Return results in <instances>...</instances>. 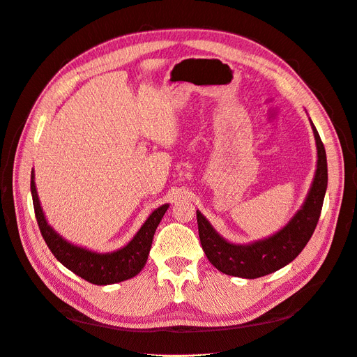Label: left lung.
I'll use <instances>...</instances> for the list:
<instances>
[{
	"mask_svg": "<svg viewBox=\"0 0 357 357\" xmlns=\"http://www.w3.org/2000/svg\"><path fill=\"white\" fill-rule=\"evenodd\" d=\"M310 125L312 134H314L317 149L316 172L304 202L282 229L266 236V238L250 243H231L223 238L214 229L208 219L197 210L202 250L211 265L218 268L220 273L241 278L268 275L289 265L304 250V247L310 241L317 226L328 188V162L325 147H323L320 135L311 119Z\"/></svg>",
	"mask_w": 357,
	"mask_h": 357,
	"instance_id": "1",
	"label": "left lung"
}]
</instances>
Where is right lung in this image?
I'll return each mask as SVG.
<instances>
[{"label":"right lung","instance_id":"obj_1","mask_svg":"<svg viewBox=\"0 0 357 357\" xmlns=\"http://www.w3.org/2000/svg\"><path fill=\"white\" fill-rule=\"evenodd\" d=\"M31 195L40 232L50 252L75 275L96 286L121 283L139 274L147 262L158 225L169 207V204H164L150 213L142 228L123 247L113 252H95L88 247L70 243L47 222L36 188L34 168L31 171Z\"/></svg>","mask_w":357,"mask_h":357}]
</instances>
